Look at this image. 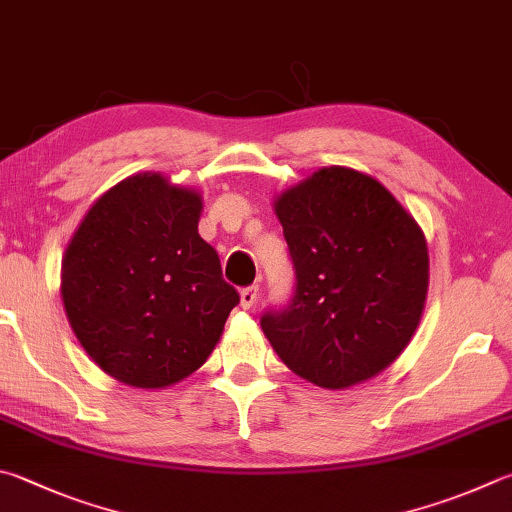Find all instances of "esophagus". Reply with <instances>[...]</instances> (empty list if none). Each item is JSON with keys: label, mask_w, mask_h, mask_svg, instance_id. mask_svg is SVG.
Segmentation results:
<instances>
[{"label": "esophagus", "mask_w": 512, "mask_h": 512, "mask_svg": "<svg viewBox=\"0 0 512 512\" xmlns=\"http://www.w3.org/2000/svg\"><path fill=\"white\" fill-rule=\"evenodd\" d=\"M239 297H241V306H244V309H250V306H255L257 297H259V286H257V284H253V286L241 288Z\"/></svg>", "instance_id": "34e87169"}]
</instances>
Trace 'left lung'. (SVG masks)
Masks as SVG:
<instances>
[{"label": "left lung", "instance_id": "left-lung-1", "mask_svg": "<svg viewBox=\"0 0 512 512\" xmlns=\"http://www.w3.org/2000/svg\"><path fill=\"white\" fill-rule=\"evenodd\" d=\"M293 266V295L262 313L288 367L342 389L398 358L427 293V246L416 221L371 176L324 167L275 203Z\"/></svg>", "mask_w": 512, "mask_h": 512}]
</instances>
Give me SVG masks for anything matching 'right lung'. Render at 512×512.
Wrapping results in <instances>:
<instances>
[{"label": "right lung", "mask_w": 512, "mask_h": 512, "mask_svg": "<svg viewBox=\"0 0 512 512\" xmlns=\"http://www.w3.org/2000/svg\"><path fill=\"white\" fill-rule=\"evenodd\" d=\"M201 197L136 174L91 206L62 262V300L80 345L109 376L167 387L215 349L239 293L197 224Z\"/></svg>", "instance_id": "obj_1"}]
</instances>
